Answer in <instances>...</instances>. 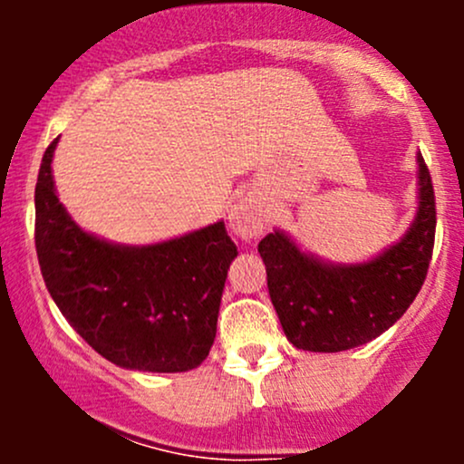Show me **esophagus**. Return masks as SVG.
<instances>
[{
    "label": "esophagus",
    "mask_w": 464,
    "mask_h": 464,
    "mask_svg": "<svg viewBox=\"0 0 464 464\" xmlns=\"http://www.w3.org/2000/svg\"><path fill=\"white\" fill-rule=\"evenodd\" d=\"M228 222L236 236L242 239H255L264 231L266 216L264 209L253 198H242L237 205H233L231 214H228Z\"/></svg>",
    "instance_id": "obj_1"
}]
</instances>
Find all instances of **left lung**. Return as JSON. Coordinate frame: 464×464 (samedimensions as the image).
<instances>
[{
	"label": "left lung",
	"mask_w": 464,
	"mask_h": 464,
	"mask_svg": "<svg viewBox=\"0 0 464 464\" xmlns=\"http://www.w3.org/2000/svg\"><path fill=\"white\" fill-rule=\"evenodd\" d=\"M419 163V207L399 242L362 264H332L301 250L276 228L259 242L268 292L296 349L338 353L392 327L419 295L434 248L436 202L430 169Z\"/></svg>",
	"instance_id": "1"
}]
</instances>
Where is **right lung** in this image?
<instances>
[{
    "label": "right lung",
    "mask_w": 464,
    "mask_h": 464,
    "mask_svg": "<svg viewBox=\"0 0 464 464\" xmlns=\"http://www.w3.org/2000/svg\"><path fill=\"white\" fill-rule=\"evenodd\" d=\"M47 146L34 189V244L52 299L89 347L121 369L191 371L209 355L228 266L225 222L126 246L82 231L58 200Z\"/></svg>",
    "instance_id": "1"
}]
</instances>
